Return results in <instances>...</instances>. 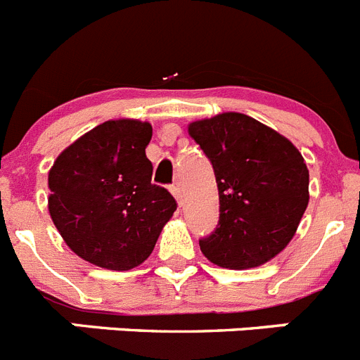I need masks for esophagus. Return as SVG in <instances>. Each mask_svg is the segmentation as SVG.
<instances>
[{
    "instance_id": "esophagus-1",
    "label": "esophagus",
    "mask_w": 360,
    "mask_h": 360,
    "mask_svg": "<svg viewBox=\"0 0 360 360\" xmlns=\"http://www.w3.org/2000/svg\"><path fill=\"white\" fill-rule=\"evenodd\" d=\"M170 192L174 193V198H176L177 202H179V205H181V201H183V195H181L179 184H172V186H170Z\"/></svg>"
}]
</instances>
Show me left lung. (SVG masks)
<instances>
[{
    "instance_id": "8db88e82",
    "label": "left lung",
    "mask_w": 360,
    "mask_h": 360,
    "mask_svg": "<svg viewBox=\"0 0 360 360\" xmlns=\"http://www.w3.org/2000/svg\"><path fill=\"white\" fill-rule=\"evenodd\" d=\"M214 167L219 223L199 239L221 268L261 266L286 248L308 206L310 174L292 143L239 112H224L188 127Z\"/></svg>"
}]
</instances>
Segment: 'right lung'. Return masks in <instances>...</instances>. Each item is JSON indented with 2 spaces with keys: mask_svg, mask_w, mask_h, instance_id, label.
<instances>
[{
  "mask_svg": "<svg viewBox=\"0 0 360 360\" xmlns=\"http://www.w3.org/2000/svg\"><path fill=\"white\" fill-rule=\"evenodd\" d=\"M150 139V123L105 121L50 168V217L68 248L96 266H139L176 212L172 193L152 183Z\"/></svg>",
  "mask_w": 360,
  "mask_h": 360,
  "instance_id": "obj_1",
  "label": "right lung"
}]
</instances>
